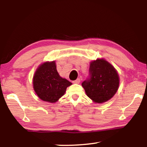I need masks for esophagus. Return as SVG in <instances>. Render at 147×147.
I'll list each match as a JSON object with an SVG mask.
<instances>
[{
    "instance_id": "34e87169",
    "label": "esophagus",
    "mask_w": 147,
    "mask_h": 147,
    "mask_svg": "<svg viewBox=\"0 0 147 147\" xmlns=\"http://www.w3.org/2000/svg\"><path fill=\"white\" fill-rule=\"evenodd\" d=\"M80 82V78H77L76 80H75L73 81V83L74 84H79Z\"/></svg>"
}]
</instances>
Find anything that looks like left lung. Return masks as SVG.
I'll use <instances>...</instances> for the list:
<instances>
[{
    "mask_svg": "<svg viewBox=\"0 0 147 147\" xmlns=\"http://www.w3.org/2000/svg\"><path fill=\"white\" fill-rule=\"evenodd\" d=\"M89 72V77L82 83L88 97L96 103L112 98L119 85L115 68L105 59H98L91 62Z\"/></svg>",
    "mask_w": 147,
    "mask_h": 147,
    "instance_id": "8db88e82",
    "label": "left lung"
}]
</instances>
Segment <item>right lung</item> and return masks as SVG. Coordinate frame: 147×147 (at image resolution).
I'll use <instances>...</instances> for the list:
<instances>
[{
    "instance_id": "add662e5",
    "label": "right lung",
    "mask_w": 147,
    "mask_h": 147,
    "mask_svg": "<svg viewBox=\"0 0 147 147\" xmlns=\"http://www.w3.org/2000/svg\"><path fill=\"white\" fill-rule=\"evenodd\" d=\"M71 84L59 75L54 61L41 64L33 78L34 89L37 95L42 100L51 103L58 101Z\"/></svg>"
}]
</instances>
